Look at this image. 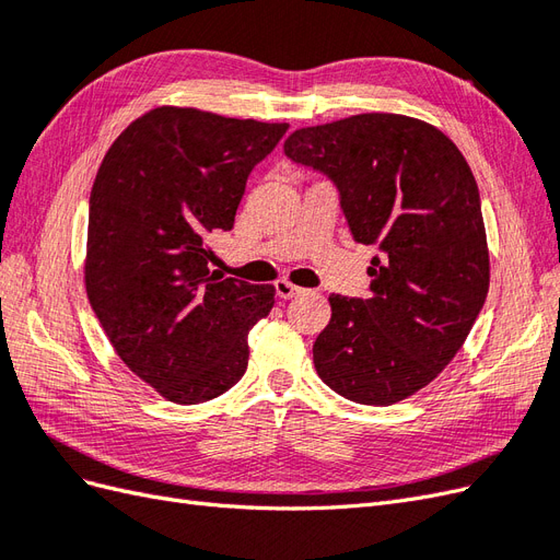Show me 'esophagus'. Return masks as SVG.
<instances>
[{
  "label": "esophagus",
  "mask_w": 560,
  "mask_h": 560,
  "mask_svg": "<svg viewBox=\"0 0 560 560\" xmlns=\"http://www.w3.org/2000/svg\"><path fill=\"white\" fill-rule=\"evenodd\" d=\"M276 292H278L280 299H292V296L301 294L303 290H301V287L292 284L290 280H278V282H276Z\"/></svg>",
  "instance_id": "obj_1"
}]
</instances>
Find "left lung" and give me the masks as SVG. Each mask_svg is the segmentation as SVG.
I'll return each instance as SVG.
<instances>
[{
    "mask_svg": "<svg viewBox=\"0 0 560 560\" xmlns=\"http://www.w3.org/2000/svg\"><path fill=\"white\" fill-rule=\"evenodd\" d=\"M284 154L325 173L352 238L383 252L369 266V299L329 296L317 376L358 404L411 397L463 348L488 294L477 179L442 130L401 114L299 128Z\"/></svg>",
    "mask_w": 560,
    "mask_h": 560,
    "instance_id": "left-lung-1",
    "label": "left lung"
}]
</instances>
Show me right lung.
I'll return each instance as SVG.
<instances>
[{"label":"right lung","mask_w":560,"mask_h":560,"mask_svg":"<svg viewBox=\"0 0 560 560\" xmlns=\"http://www.w3.org/2000/svg\"><path fill=\"white\" fill-rule=\"evenodd\" d=\"M290 124L163 105L118 135L93 182L83 282L118 358L161 397L200 404L247 369V334L273 284L210 273L252 167Z\"/></svg>","instance_id":"1"}]
</instances>
